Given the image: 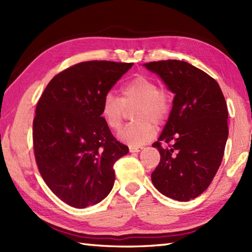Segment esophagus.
<instances>
[{"instance_id":"34e87169","label":"esophagus","mask_w":252,"mask_h":252,"mask_svg":"<svg viewBox=\"0 0 252 252\" xmlns=\"http://www.w3.org/2000/svg\"><path fill=\"white\" fill-rule=\"evenodd\" d=\"M143 147L141 146H130L129 147V151L130 153H138L140 151H142Z\"/></svg>"}]
</instances>
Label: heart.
Returning <instances> with one entry per match:
<instances>
[{
    "mask_svg": "<svg viewBox=\"0 0 252 252\" xmlns=\"http://www.w3.org/2000/svg\"><path fill=\"white\" fill-rule=\"evenodd\" d=\"M172 97L168 90L160 89L157 81L144 74H137L121 89V97L108 92L100 103V117L111 131H119L126 109L133 111L135 122L119 133V140L131 146L152 141L156 135L155 126L164 125L172 111Z\"/></svg>",
    "mask_w": 252,
    "mask_h": 252,
    "instance_id": "b5f03b06",
    "label": "heart"
}]
</instances>
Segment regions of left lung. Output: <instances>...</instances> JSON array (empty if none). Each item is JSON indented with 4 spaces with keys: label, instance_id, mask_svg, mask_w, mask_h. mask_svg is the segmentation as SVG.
<instances>
[{
    "label": "left lung",
    "instance_id": "8db88e82",
    "mask_svg": "<svg viewBox=\"0 0 252 252\" xmlns=\"http://www.w3.org/2000/svg\"><path fill=\"white\" fill-rule=\"evenodd\" d=\"M145 67L175 94L167 125L153 144L160 161L152 182L162 195L189 201L208 189L221 165L228 136L226 101L216 80L189 63L168 60Z\"/></svg>",
    "mask_w": 252,
    "mask_h": 252
}]
</instances>
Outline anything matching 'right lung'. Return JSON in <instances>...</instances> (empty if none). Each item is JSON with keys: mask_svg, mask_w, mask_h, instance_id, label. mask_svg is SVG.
<instances>
[{"mask_svg": "<svg viewBox=\"0 0 252 252\" xmlns=\"http://www.w3.org/2000/svg\"><path fill=\"white\" fill-rule=\"evenodd\" d=\"M133 63L90 61L57 73L37 101L33 119L35 162L63 202L85 208L103 200L115 183L114 164L129 153L100 117L104 95Z\"/></svg>", "mask_w": 252, "mask_h": 252, "instance_id": "1", "label": "right lung"}]
</instances>
